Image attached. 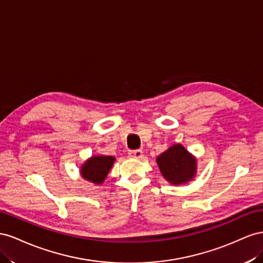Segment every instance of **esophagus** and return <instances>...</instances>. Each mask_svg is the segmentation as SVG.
<instances>
[{
  "mask_svg": "<svg viewBox=\"0 0 263 263\" xmlns=\"http://www.w3.org/2000/svg\"><path fill=\"white\" fill-rule=\"evenodd\" d=\"M129 156L132 157V159H142L143 157V152L141 151V149H134V151H130L129 152Z\"/></svg>",
  "mask_w": 263,
  "mask_h": 263,
  "instance_id": "obj_1",
  "label": "esophagus"
}]
</instances>
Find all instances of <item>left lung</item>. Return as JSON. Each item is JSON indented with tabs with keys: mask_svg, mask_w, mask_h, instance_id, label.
<instances>
[{
	"mask_svg": "<svg viewBox=\"0 0 263 263\" xmlns=\"http://www.w3.org/2000/svg\"><path fill=\"white\" fill-rule=\"evenodd\" d=\"M156 163L163 177L176 186L193 181L197 173V159L182 144L170 146L156 157Z\"/></svg>",
	"mask_w": 263,
	"mask_h": 263,
	"instance_id": "obj_1",
	"label": "left lung"
}]
</instances>
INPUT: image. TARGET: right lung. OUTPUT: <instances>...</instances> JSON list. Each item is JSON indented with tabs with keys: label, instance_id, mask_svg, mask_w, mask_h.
<instances>
[{
	"label": "right lung",
	"instance_id": "obj_1",
	"mask_svg": "<svg viewBox=\"0 0 263 263\" xmlns=\"http://www.w3.org/2000/svg\"><path fill=\"white\" fill-rule=\"evenodd\" d=\"M115 161L116 157L112 155H92L81 164L79 168L80 176L85 181L100 185L109 174Z\"/></svg>",
	"mask_w": 263,
	"mask_h": 263
}]
</instances>
